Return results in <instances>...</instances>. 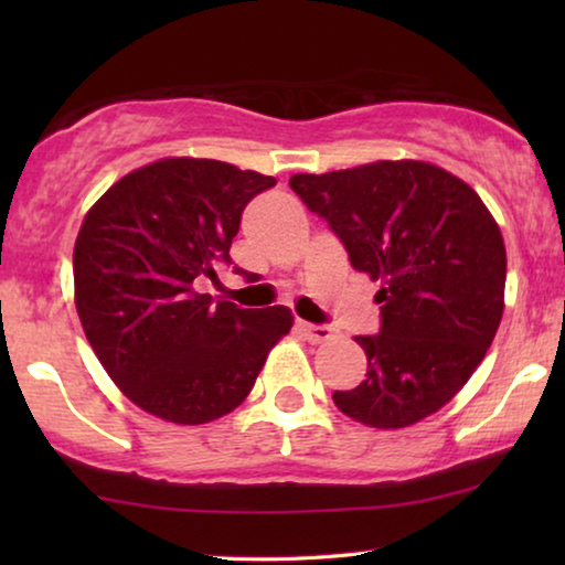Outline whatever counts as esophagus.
Returning a JSON list of instances; mask_svg holds the SVG:
<instances>
[{"label": "esophagus", "mask_w": 565, "mask_h": 565, "mask_svg": "<svg viewBox=\"0 0 565 565\" xmlns=\"http://www.w3.org/2000/svg\"><path fill=\"white\" fill-rule=\"evenodd\" d=\"M301 331H303V337L309 339L311 343L329 341L333 337V329L327 327V323H303L301 321Z\"/></svg>", "instance_id": "esophagus-1"}]
</instances>
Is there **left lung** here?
I'll return each mask as SVG.
<instances>
[{"label":"left lung","instance_id":"8db88e82","mask_svg":"<svg viewBox=\"0 0 565 565\" xmlns=\"http://www.w3.org/2000/svg\"><path fill=\"white\" fill-rule=\"evenodd\" d=\"M291 189L381 281V329L356 337L366 381L333 391L359 424L404 428L448 404L483 361L503 313L505 246L481 196L426 161L296 174Z\"/></svg>","mask_w":565,"mask_h":565}]
</instances>
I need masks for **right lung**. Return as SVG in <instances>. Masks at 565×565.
Returning a JSON list of instances; mask_svg holds the SVG:
<instances>
[{"mask_svg":"<svg viewBox=\"0 0 565 565\" xmlns=\"http://www.w3.org/2000/svg\"><path fill=\"white\" fill-rule=\"evenodd\" d=\"M274 184L224 161L161 159L119 179L84 216L76 311L114 384L147 414L186 426L222 418L289 333L286 306L254 311L196 291L234 264L244 206Z\"/></svg>","mask_w":565,"mask_h":565,"instance_id":"1","label":"right lung"}]
</instances>
